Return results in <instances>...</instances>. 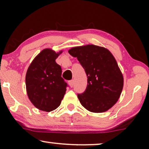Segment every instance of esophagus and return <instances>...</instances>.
Segmentation results:
<instances>
[{
  "mask_svg": "<svg viewBox=\"0 0 149 149\" xmlns=\"http://www.w3.org/2000/svg\"><path fill=\"white\" fill-rule=\"evenodd\" d=\"M69 85H70V86L71 87H72L73 85H74V81L71 80V81H69Z\"/></svg>",
  "mask_w": 149,
  "mask_h": 149,
  "instance_id": "obj_1",
  "label": "esophagus"
}]
</instances>
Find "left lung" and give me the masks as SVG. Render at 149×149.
<instances>
[{
    "instance_id": "obj_1",
    "label": "left lung",
    "mask_w": 149,
    "mask_h": 149,
    "mask_svg": "<svg viewBox=\"0 0 149 149\" xmlns=\"http://www.w3.org/2000/svg\"><path fill=\"white\" fill-rule=\"evenodd\" d=\"M85 69L87 85L77 95L81 105L92 113H103L119 100L123 77L113 54L107 49L94 45L75 47L68 51Z\"/></svg>"
}]
</instances>
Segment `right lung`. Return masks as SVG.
<instances>
[{"label": "right lung", "instance_id": "1", "mask_svg": "<svg viewBox=\"0 0 149 149\" xmlns=\"http://www.w3.org/2000/svg\"><path fill=\"white\" fill-rule=\"evenodd\" d=\"M62 51L56 53L45 49L28 67L26 86L28 98L40 111L50 112L60 105L67 83L62 77V68L56 62Z\"/></svg>", "mask_w": 149, "mask_h": 149}]
</instances>
